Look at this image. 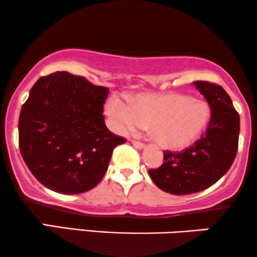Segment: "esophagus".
Wrapping results in <instances>:
<instances>
[{"mask_svg": "<svg viewBox=\"0 0 257 257\" xmlns=\"http://www.w3.org/2000/svg\"><path fill=\"white\" fill-rule=\"evenodd\" d=\"M132 144L135 145L137 149H144L145 148V144H143V143L138 142V141H132Z\"/></svg>", "mask_w": 257, "mask_h": 257, "instance_id": "34e87169", "label": "esophagus"}]
</instances>
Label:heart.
Instances as JSON below:
<instances>
[{"label":"heart","instance_id":"1","mask_svg":"<svg viewBox=\"0 0 257 257\" xmlns=\"http://www.w3.org/2000/svg\"><path fill=\"white\" fill-rule=\"evenodd\" d=\"M106 112L119 132L130 133L150 126L153 141L170 150H183L197 142L211 115L204 100L175 92L137 94L128 99V105L111 98Z\"/></svg>","mask_w":257,"mask_h":257}]
</instances>
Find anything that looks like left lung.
Segmentation results:
<instances>
[{"label":"left lung","instance_id":"obj_1","mask_svg":"<svg viewBox=\"0 0 257 257\" xmlns=\"http://www.w3.org/2000/svg\"><path fill=\"white\" fill-rule=\"evenodd\" d=\"M210 106L208 128L194 145L181 152L164 151V162L149 175L163 191L190 195L214 185L230 169L238 148L239 115L219 85L195 81Z\"/></svg>","mask_w":257,"mask_h":257}]
</instances>
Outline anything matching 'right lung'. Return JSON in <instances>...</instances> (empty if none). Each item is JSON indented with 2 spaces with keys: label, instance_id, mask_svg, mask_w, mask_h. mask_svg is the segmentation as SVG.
Masks as SVG:
<instances>
[{
  "label": "right lung",
  "instance_id": "obj_1",
  "mask_svg": "<svg viewBox=\"0 0 257 257\" xmlns=\"http://www.w3.org/2000/svg\"><path fill=\"white\" fill-rule=\"evenodd\" d=\"M108 88L84 76H41L22 105L19 145L34 177L46 188L76 195L94 188L107 171L115 146L126 139L106 127Z\"/></svg>",
  "mask_w": 257,
  "mask_h": 257
}]
</instances>
